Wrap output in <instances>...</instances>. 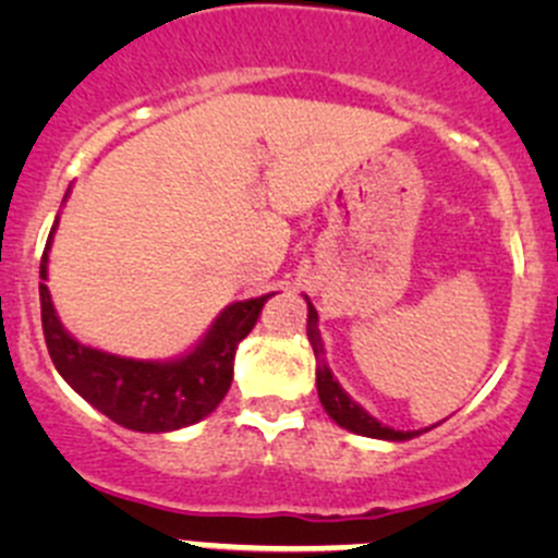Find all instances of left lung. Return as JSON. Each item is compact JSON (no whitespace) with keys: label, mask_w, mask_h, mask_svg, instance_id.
Returning <instances> with one entry per match:
<instances>
[{"label":"left lung","mask_w":558,"mask_h":558,"mask_svg":"<svg viewBox=\"0 0 558 558\" xmlns=\"http://www.w3.org/2000/svg\"><path fill=\"white\" fill-rule=\"evenodd\" d=\"M307 340H311L313 353H315V386H318V397L324 410L329 413V418L335 424H340L342 429L353 432V435H364V437H378V440H410L418 432H397L388 429V426L380 424L378 418L367 413L362 404L353 402L342 386L337 384L331 369L326 367L324 359V342H320V331H318V313L307 300Z\"/></svg>","instance_id":"1"}]
</instances>
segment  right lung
<instances>
[{"mask_svg": "<svg viewBox=\"0 0 558 558\" xmlns=\"http://www.w3.org/2000/svg\"><path fill=\"white\" fill-rule=\"evenodd\" d=\"M59 218L39 262L43 280H48V251ZM269 296L272 294L229 305L205 340L185 356L172 362H143L97 351L70 337L53 311L48 286L39 283L45 345L59 375L99 413L134 432L183 429L210 415L232 386L234 351L256 326Z\"/></svg>", "mask_w": 558, "mask_h": 558, "instance_id": "right-lung-1", "label": "right lung"}]
</instances>
